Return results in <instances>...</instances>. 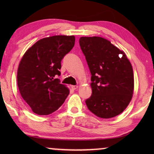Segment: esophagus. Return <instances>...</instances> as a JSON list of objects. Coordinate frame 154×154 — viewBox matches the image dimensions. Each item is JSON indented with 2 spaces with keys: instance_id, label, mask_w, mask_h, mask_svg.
I'll return each mask as SVG.
<instances>
[{
  "instance_id": "obj_1",
  "label": "esophagus",
  "mask_w": 154,
  "mask_h": 154,
  "mask_svg": "<svg viewBox=\"0 0 154 154\" xmlns=\"http://www.w3.org/2000/svg\"><path fill=\"white\" fill-rule=\"evenodd\" d=\"M78 88H79V86L78 85H71V88H72L73 90H76L78 89Z\"/></svg>"
}]
</instances>
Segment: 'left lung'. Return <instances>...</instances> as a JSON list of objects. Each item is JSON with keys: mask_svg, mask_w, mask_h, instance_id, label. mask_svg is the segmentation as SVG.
<instances>
[{"mask_svg": "<svg viewBox=\"0 0 154 154\" xmlns=\"http://www.w3.org/2000/svg\"><path fill=\"white\" fill-rule=\"evenodd\" d=\"M79 43L92 75V95L85 100L88 109L102 119L116 116L127 108L133 94L134 75L129 60L104 38L81 37Z\"/></svg>", "mask_w": 154, "mask_h": 154, "instance_id": "8db88e82", "label": "left lung"}]
</instances>
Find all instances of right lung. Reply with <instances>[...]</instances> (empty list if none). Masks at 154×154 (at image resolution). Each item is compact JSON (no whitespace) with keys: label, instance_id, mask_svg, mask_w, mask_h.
Here are the masks:
<instances>
[{"label":"right lung","instance_id":"1","mask_svg":"<svg viewBox=\"0 0 154 154\" xmlns=\"http://www.w3.org/2000/svg\"><path fill=\"white\" fill-rule=\"evenodd\" d=\"M75 44L74 35L44 38L29 48L17 70V85L33 113L48 115L62 106L69 90L60 80L61 61Z\"/></svg>","mask_w":154,"mask_h":154}]
</instances>
